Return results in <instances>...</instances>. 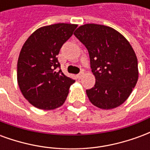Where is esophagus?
I'll list each match as a JSON object with an SVG mask.
<instances>
[{
  "instance_id": "1",
  "label": "esophagus",
  "mask_w": 150,
  "mask_h": 150,
  "mask_svg": "<svg viewBox=\"0 0 150 150\" xmlns=\"http://www.w3.org/2000/svg\"><path fill=\"white\" fill-rule=\"evenodd\" d=\"M83 72L81 71L80 73H79V74H78V75H77V78H78L79 79H80L83 77Z\"/></svg>"
}]
</instances>
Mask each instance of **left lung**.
I'll use <instances>...</instances> for the list:
<instances>
[{
  "label": "left lung",
  "instance_id": "obj_1",
  "mask_svg": "<svg viewBox=\"0 0 150 150\" xmlns=\"http://www.w3.org/2000/svg\"><path fill=\"white\" fill-rule=\"evenodd\" d=\"M75 36L88 49L96 83L86 90L89 100L102 109H112L129 98L138 79L137 59L125 38L114 29L86 24Z\"/></svg>",
  "mask_w": 150,
  "mask_h": 150
}]
</instances>
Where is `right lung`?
<instances>
[{"mask_svg":"<svg viewBox=\"0 0 150 150\" xmlns=\"http://www.w3.org/2000/svg\"><path fill=\"white\" fill-rule=\"evenodd\" d=\"M77 25L59 23L34 31L21 48L18 83L21 93L34 107L51 110L65 102L75 79L62 73L57 55Z\"/></svg>","mask_w":150,"mask_h":150,"instance_id":"add662e5","label":"right lung"}]
</instances>
